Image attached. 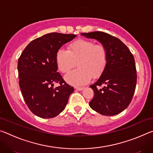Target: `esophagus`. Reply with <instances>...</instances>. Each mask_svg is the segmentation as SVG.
<instances>
[{
    "mask_svg": "<svg viewBox=\"0 0 153 153\" xmlns=\"http://www.w3.org/2000/svg\"><path fill=\"white\" fill-rule=\"evenodd\" d=\"M75 88H76V90H79V91H81V90H82L84 88V87H75Z\"/></svg>",
    "mask_w": 153,
    "mask_h": 153,
    "instance_id": "obj_1",
    "label": "esophagus"
}]
</instances>
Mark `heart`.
<instances>
[{"label": "heart", "instance_id": "obj_1", "mask_svg": "<svg viewBox=\"0 0 153 153\" xmlns=\"http://www.w3.org/2000/svg\"><path fill=\"white\" fill-rule=\"evenodd\" d=\"M108 53L102 45H95L88 40L79 39L68 46V51L59 50L56 61L59 70L67 74L76 66L78 68L65 77L66 81L74 86L86 84L92 77L97 78L103 73L107 64Z\"/></svg>", "mask_w": 153, "mask_h": 153}]
</instances>
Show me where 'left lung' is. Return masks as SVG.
<instances>
[{"mask_svg":"<svg viewBox=\"0 0 153 153\" xmlns=\"http://www.w3.org/2000/svg\"><path fill=\"white\" fill-rule=\"evenodd\" d=\"M81 34L99 41L108 53L105 71L90 86L94 91L90 107L103 115H117L128 107L135 92L137 74L132 53L120 39L108 33L97 31Z\"/></svg>","mask_w":153,"mask_h":153,"instance_id":"left-lung-1","label":"left lung"}]
</instances>
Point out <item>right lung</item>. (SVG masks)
I'll list each match as a JSON object with an SVG mask.
<instances>
[{"mask_svg": "<svg viewBox=\"0 0 153 153\" xmlns=\"http://www.w3.org/2000/svg\"><path fill=\"white\" fill-rule=\"evenodd\" d=\"M74 34L52 32L32 40L18 60L19 84L30 110L38 117L53 118L65 109L74 88L57 72L56 53ZM54 82L59 86L53 88Z\"/></svg>", "mask_w": 153, "mask_h": 153, "instance_id": "add662e5", "label": "right lung"}]
</instances>
